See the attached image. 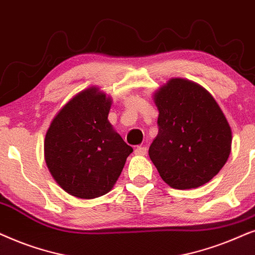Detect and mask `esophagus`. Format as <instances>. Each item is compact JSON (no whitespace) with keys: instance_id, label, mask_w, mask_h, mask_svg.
I'll use <instances>...</instances> for the list:
<instances>
[{"instance_id":"1","label":"esophagus","mask_w":255,"mask_h":255,"mask_svg":"<svg viewBox=\"0 0 255 255\" xmlns=\"http://www.w3.org/2000/svg\"><path fill=\"white\" fill-rule=\"evenodd\" d=\"M135 155H138V156H144L147 154V148L145 147H136L135 148Z\"/></svg>"}]
</instances>
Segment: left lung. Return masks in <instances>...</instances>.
<instances>
[{
    "instance_id": "1",
    "label": "left lung",
    "mask_w": 255,
    "mask_h": 255,
    "mask_svg": "<svg viewBox=\"0 0 255 255\" xmlns=\"http://www.w3.org/2000/svg\"><path fill=\"white\" fill-rule=\"evenodd\" d=\"M158 134L149 157L174 189H195L211 181L231 152L232 131L219 105L204 87L172 78L156 91Z\"/></svg>"
}]
</instances>
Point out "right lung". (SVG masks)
Segmentation results:
<instances>
[{
  "mask_svg": "<svg viewBox=\"0 0 255 255\" xmlns=\"http://www.w3.org/2000/svg\"><path fill=\"white\" fill-rule=\"evenodd\" d=\"M112 99L90 87L53 118L44 141L47 168L58 185L78 198L106 195L133 148L108 121Z\"/></svg>",
  "mask_w": 255,
  "mask_h": 255,
  "instance_id": "1",
  "label": "right lung"
}]
</instances>
